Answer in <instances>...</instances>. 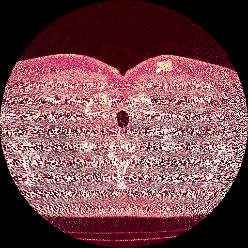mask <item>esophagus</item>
<instances>
[{
	"mask_svg": "<svg viewBox=\"0 0 248 248\" xmlns=\"http://www.w3.org/2000/svg\"><path fill=\"white\" fill-rule=\"evenodd\" d=\"M124 134H125V133H124Z\"/></svg>",
	"mask_w": 248,
	"mask_h": 248,
	"instance_id": "34e87169",
	"label": "esophagus"
}]
</instances>
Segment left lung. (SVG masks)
<instances>
[{
    "instance_id": "8db88e82",
    "label": "left lung",
    "mask_w": 248,
    "mask_h": 248,
    "mask_svg": "<svg viewBox=\"0 0 248 248\" xmlns=\"http://www.w3.org/2000/svg\"><path fill=\"white\" fill-rule=\"evenodd\" d=\"M154 143H155V142H154Z\"/></svg>"
}]
</instances>
